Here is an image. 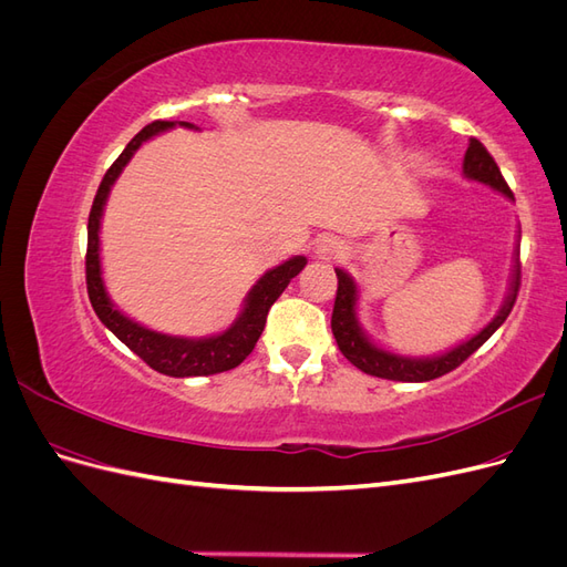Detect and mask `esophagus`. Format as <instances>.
<instances>
[{
  "label": "esophagus",
  "mask_w": 567,
  "mask_h": 567,
  "mask_svg": "<svg viewBox=\"0 0 567 567\" xmlns=\"http://www.w3.org/2000/svg\"><path fill=\"white\" fill-rule=\"evenodd\" d=\"M342 255H346V246H342L336 236H323L315 246V257L323 262H336Z\"/></svg>",
  "instance_id": "esophagus-1"
}]
</instances>
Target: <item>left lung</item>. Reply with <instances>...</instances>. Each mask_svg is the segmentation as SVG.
Masks as SVG:
<instances>
[{"label": "left lung", "instance_id": "8db88e82", "mask_svg": "<svg viewBox=\"0 0 567 567\" xmlns=\"http://www.w3.org/2000/svg\"><path fill=\"white\" fill-rule=\"evenodd\" d=\"M463 175H466L468 179L483 182V184L496 188V192L504 194L506 198H513L506 179L502 177L499 165L494 163L489 151L477 140H471L466 156H463ZM336 277H338V290H336V305H333V317H331V331L336 336L340 352L346 354L348 362L369 375H379V379L423 383V381L440 379V375L461 367L480 346H485L489 336L506 321V317L511 315L513 305H516V298H518L520 265L516 260V267H513L511 293H508L506 302L502 305L499 315H496L483 331L473 336L471 340L461 342V346H456L450 352H444L440 357H425V359L402 357V354H394L379 346H373V342L364 336V331L359 329V321H357V284L352 281L350 274H346L342 269H336Z\"/></svg>", "mask_w": 567, "mask_h": 567}]
</instances>
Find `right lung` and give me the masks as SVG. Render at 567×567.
<instances>
[{
	"label": "right lung",
	"mask_w": 567,
	"mask_h": 567,
	"mask_svg": "<svg viewBox=\"0 0 567 567\" xmlns=\"http://www.w3.org/2000/svg\"><path fill=\"white\" fill-rule=\"evenodd\" d=\"M182 125L194 130L192 123H173V120H156V123L146 125L134 140L120 153L117 161L109 167L99 184V192L94 196L90 221H87V255H84V269H87V293L90 302L94 307L96 317L101 323L125 346L142 357L144 362L158 373L173 375V379H186V375H210L221 373L238 367L244 359L252 352L257 338L265 331V321L269 315V307L277 302V298L284 293L290 279L298 277L307 260L302 255L290 257L288 262L269 269L265 277L257 281L246 298L244 312L229 326L225 333L210 336V338H179V336H165L158 331H151L146 326L132 321L120 310H115L104 279H101V260H99V227H101V213L109 198L111 186L123 173V167L134 156V151L140 148L153 134L165 132L169 127Z\"/></svg>",
	"instance_id": "obj_1"
}]
</instances>
